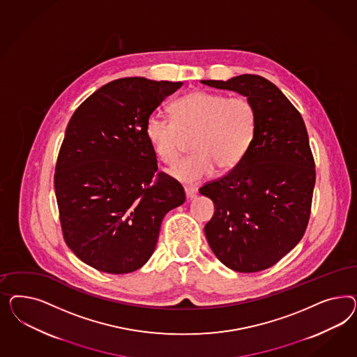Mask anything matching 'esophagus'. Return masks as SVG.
Segmentation results:
<instances>
[{"mask_svg":"<svg viewBox=\"0 0 357 357\" xmlns=\"http://www.w3.org/2000/svg\"><path fill=\"white\" fill-rule=\"evenodd\" d=\"M184 191H185L187 199H192L195 195H196V192H197V188L192 187V185H185V187H184Z\"/></svg>","mask_w":357,"mask_h":357,"instance_id":"1","label":"esophagus"}]
</instances>
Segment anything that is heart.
Returning <instances> with one entry per match:
<instances>
[{
    "mask_svg": "<svg viewBox=\"0 0 357 357\" xmlns=\"http://www.w3.org/2000/svg\"><path fill=\"white\" fill-rule=\"evenodd\" d=\"M257 111L246 97L196 90L173 103V115L153 112L145 132L157 155L173 163L183 151L185 136H194L196 153L175 163L169 173L195 183L216 173L230 172L243 160L254 140Z\"/></svg>",
    "mask_w": 357,
    "mask_h": 357,
    "instance_id": "obj_1",
    "label": "heart"
}]
</instances>
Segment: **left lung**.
<instances>
[{
    "label": "left lung",
    "instance_id": "obj_1",
    "mask_svg": "<svg viewBox=\"0 0 357 357\" xmlns=\"http://www.w3.org/2000/svg\"><path fill=\"white\" fill-rule=\"evenodd\" d=\"M202 82L237 91L257 111L255 136L243 160L199 190L215 204L204 227L208 243L230 270H267L301 241L309 224L315 163L307 130L297 108L264 77Z\"/></svg>",
    "mask_w": 357,
    "mask_h": 357
}]
</instances>
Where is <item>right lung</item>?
Segmentation results:
<instances>
[{"label":"right lung","mask_w":357,"mask_h":357,"mask_svg":"<svg viewBox=\"0 0 357 357\" xmlns=\"http://www.w3.org/2000/svg\"><path fill=\"white\" fill-rule=\"evenodd\" d=\"M182 82L127 77L98 89L68 123L54 169L65 243L102 272L141 268L165 215L185 202L183 187L157 173L146 119Z\"/></svg>","instance_id":"1"}]
</instances>
